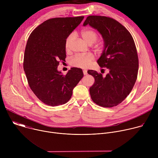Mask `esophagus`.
<instances>
[{"instance_id":"1","label":"esophagus","mask_w":158,"mask_h":158,"mask_svg":"<svg viewBox=\"0 0 158 158\" xmlns=\"http://www.w3.org/2000/svg\"><path fill=\"white\" fill-rule=\"evenodd\" d=\"M83 74H84V75L86 76V75L87 74V71H86V70H84V71H83Z\"/></svg>"}]
</instances>
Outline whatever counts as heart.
I'll use <instances>...</instances> for the list:
<instances>
[{"instance_id":"1","label":"heart","mask_w":158,"mask_h":158,"mask_svg":"<svg viewBox=\"0 0 158 158\" xmlns=\"http://www.w3.org/2000/svg\"><path fill=\"white\" fill-rule=\"evenodd\" d=\"M81 35L82 39L89 45L94 44L98 39V34L94 30L91 29H83L81 32ZM73 37L74 35L73 34H71L65 39V48L67 51H70ZM94 59V56L91 53H88L86 54H77L71 59V64L74 67L87 68L91 65Z\"/></svg>"}]
</instances>
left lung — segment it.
Segmentation results:
<instances>
[{
  "mask_svg": "<svg viewBox=\"0 0 158 158\" xmlns=\"http://www.w3.org/2000/svg\"><path fill=\"white\" fill-rule=\"evenodd\" d=\"M87 24L103 38L104 50L97 62L109 71L105 77L96 71H87L95 80L89 89L90 95L100 106H116L129 94L137 79L139 60L136 45L130 32L114 19L89 15L83 26Z\"/></svg>",
  "mask_w": 158,
  "mask_h": 158,
  "instance_id": "obj_1",
  "label": "left lung"
}]
</instances>
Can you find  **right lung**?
Wrapping results in <instances>:
<instances>
[{
    "label": "right lung",
    "mask_w": 158,
    "mask_h": 158,
    "mask_svg": "<svg viewBox=\"0 0 158 158\" xmlns=\"http://www.w3.org/2000/svg\"><path fill=\"white\" fill-rule=\"evenodd\" d=\"M84 17L48 19L29 35L24 52V70L33 93L48 106L54 107L68 102L74 88L83 77L80 68L72 67L66 75H63L57 71V66L66 57V38Z\"/></svg>",
    "instance_id": "obj_1"
}]
</instances>
